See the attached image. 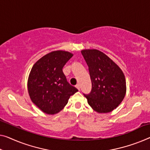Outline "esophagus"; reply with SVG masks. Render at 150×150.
I'll use <instances>...</instances> for the list:
<instances>
[{
  "label": "esophagus",
  "instance_id": "obj_1",
  "mask_svg": "<svg viewBox=\"0 0 150 150\" xmlns=\"http://www.w3.org/2000/svg\"><path fill=\"white\" fill-rule=\"evenodd\" d=\"M75 87H76V88H77V89H79V90H80V86H79V84H77L75 86Z\"/></svg>",
  "mask_w": 150,
  "mask_h": 150
}]
</instances>
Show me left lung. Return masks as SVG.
Listing matches in <instances>:
<instances>
[{
  "mask_svg": "<svg viewBox=\"0 0 150 150\" xmlns=\"http://www.w3.org/2000/svg\"><path fill=\"white\" fill-rule=\"evenodd\" d=\"M89 67L91 91L84 94L93 110L98 113L112 111L123 100L126 80L121 69L108 56L96 49L81 50Z\"/></svg>",
  "mask_w": 150,
  "mask_h": 150,
  "instance_id": "8db88e82",
  "label": "left lung"
}]
</instances>
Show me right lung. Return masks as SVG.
<instances>
[{
    "mask_svg": "<svg viewBox=\"0 0 150 150\" xmlns=\"http://www.w3.org/2000/svg\"><path fill=\"white\" fill-rule=\"evenodd\" d=\"M73 56L67 51H53L32 67L28 81V93L33 103L44 112H59L71 96L78 91L69 83L62 72L64 64Z\"/></svg>",
    "mask_w": 150,
    "mask_h": 150,
    "instance_id": "add662e5",
    "label": "right lung"
}]
</instances>
